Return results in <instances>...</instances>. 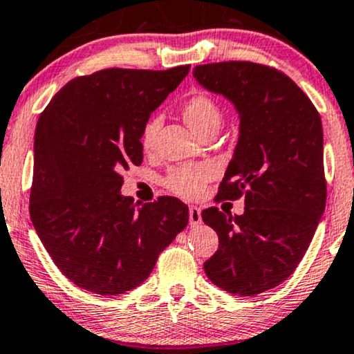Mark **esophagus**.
Listing matches in <instances>:
<instances>
[{"instance_id":"34e87169","label":"esophagus","mask_w":354,"mask_h":354,"mask_svg":"<svg viewBox=\"0 0 354 354\" xmlns=\"http://www.w3.org/2000/svg\"><path fill=\"white\" fill-rule=\"evenodd\" d=\"M188 219H190V226H200L201 209L198 206H190V209H188Z\"/></svg>"}]
</instances>
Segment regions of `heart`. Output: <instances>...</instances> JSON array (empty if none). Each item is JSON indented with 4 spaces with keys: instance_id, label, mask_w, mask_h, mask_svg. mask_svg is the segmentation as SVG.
<instances>
[{
    "instance_id": "b5f03b06",
    "label": "heart",
    "mask_w": 354,
    "mask_h": 354,
    "mask_svg": "<svg viewBox=\"0 0 354 354\" xmlns=\"http://www.w3.org/2000/svg\"><path fill=\"white\" fill-rule=\"evenodd\" d=\"M182 117L187 125L194 130L196 135H203L205 131L218 128L221 123V110L209 95L194 94L190 95L182 105ZM160 128V118L153 117L148 120L143 135H141V146L143 149H153ZM213 176V169L208 164H185V166L172 169L164 178V183L172 194L182 198L194 200L201 195L206 182Z\"/></svg>"
}]
</instances>
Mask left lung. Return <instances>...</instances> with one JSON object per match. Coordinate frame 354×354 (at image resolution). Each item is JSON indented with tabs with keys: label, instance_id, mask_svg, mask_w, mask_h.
I'll return each instance as SVG.
<instances>
[{
	"label": "left lung",
	"instance_id": "8db88e82",
	"mask_svg": "<svg viewBox=\"0 0 354 354\" xmlns=\"http://www.w3.org/2000/svg\"><path fill=\"white\" fill-rule=\"evenodd\" d=\"M194 77L239 113V140L218 200L245 196L241 216L214 206L201 213L219 237L205 273L231 295H260L291 277L324 214L322 122L296 82L274 68L209 63L195 66Z\"/></svg>",
	"mask_w": 354,
	"mask_h": 354
}]
</instances>
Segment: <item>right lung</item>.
I'll return each instance as SVG.
<instances>
[{
	"mask_svg": "<svg viewBox=\"0 0 354 354\" xmlns=\"http://www.w3.org/2000/svg\"><path fill=\"white\" fill-rule=\"evenodd\" d=\"M109 68L65 84L37 122L30 219L59 272L86 291L140 286L188 223L174 196L136 206L122 172L143 162L151 113L188 75Z\"/></svg>",
	"mask_w": 354,
	"mask_h": 354,
	"instance_id": "obj_1",
	"label": "right lung"
}]
</instances>
